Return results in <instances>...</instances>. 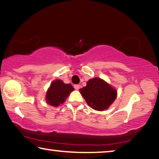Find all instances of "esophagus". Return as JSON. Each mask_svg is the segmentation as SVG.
Instances as JSON below:
<instances>
[{"label":"esophagus","mask_w":159,"mask_h":159,"mask_svg":"<svg viewBox=\"0 0 159 159\" xmlns=\"http://www.w3.org/2000/svg\"><path fill=\"white\" fill-rule=\"evenodd\" d=\"M73 86H74V89H76V90H79V88H80V86H79V85H78V84H75Z\"/></svg>","instance_id":"1"}]
</instances>
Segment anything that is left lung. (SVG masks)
Segmentation results:
<instances>
[{
    "instance_id": "8db88e82",
    "label": "left lung",
    "mask_w": 159,
    "mask_h": 159,
    "mask_svg": "<svg viewBox=\"0 0 159 159\" xmlns=\"http://www.w3.org/2000/svg\"><path fill=\"white\" fill-rule=\"evenodd\" d=\"M80 92L89 106L98 111L108 108L117 97L116 90L99 78L89 80Z\"/></svg>"
}]
</instances>
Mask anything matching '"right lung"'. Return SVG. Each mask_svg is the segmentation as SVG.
I'll use <instances>...</instances> for the list:
<instances>
[{"label": "right lung", "mask_w": 159, "mask_h": 159, "mask_svg": "<svg viewBox=\"0 0 159 159\" xmlns=\"http://www.w3.org/2000/svg\"><path fill=\"white\" fill-rule=\"evenodd\" d=\"M73 90L74 89L71 84H66L60 80H54L47 92L46 101L52 106L57 107L64 103L66 98Z\"/></svg>", "instance_id": "right-lung-1"}]
</instances>
